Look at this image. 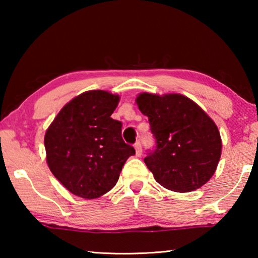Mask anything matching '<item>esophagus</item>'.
Masks as SVG:
<instances>
[{"label": "esophagus", "instance_id": "34e87169", "mask_svg": "<svg viewBox=\"0 0 258 258\" xmlns=\"http://www.w3.org/2000/svg\"><path fill=\"white\" fill-rule=\"evenodd\" d=\"M135 150H136L137 156H141V155H142V146H141L140 141H137L135 143Z\"/></svg>", "mask_w": 258, "mask_h": 258}]
</instances>
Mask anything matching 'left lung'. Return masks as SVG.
<instances>
[{
  "instance_id": "left-lung-1",
  "label": "left lung",
  "mask_w": 258,
  "mask_h": 258,
  "mask_svg": "<svg viewBox=\"0 0 258 258\" xmlns=\"http://www.w3.org/2000/svg\"><path fill=\"white\" fill-rule=\"evenodd\" d=\"M136 102L148 116L155 139L144 163L156 182L177 192L206 184L216 170L222 150L220 132L213 119L179 94L143 93Z\"/></svg>"
}]
</instances>
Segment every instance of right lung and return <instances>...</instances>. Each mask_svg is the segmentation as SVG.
I'll return each mask as SVG.
<instances>
[{
  "instance_id": "1",
  "label": "right lung",
  "mask_w": 258,
  "mask_h": 258,
  "mask_svg": "<svg viewBox=\"0 0 258 258\" xmlns=\"http://www.w3.org/2000/svg\"><path fill=\"white\" fill-rule=\"evenodd\" d=\"M118 100L103 90L81 94L61 109L45 133L49 169L74 195L88 200L104 195L135 155L122 139V122L110 117Z\"/></svg>"
}]
</instances>
